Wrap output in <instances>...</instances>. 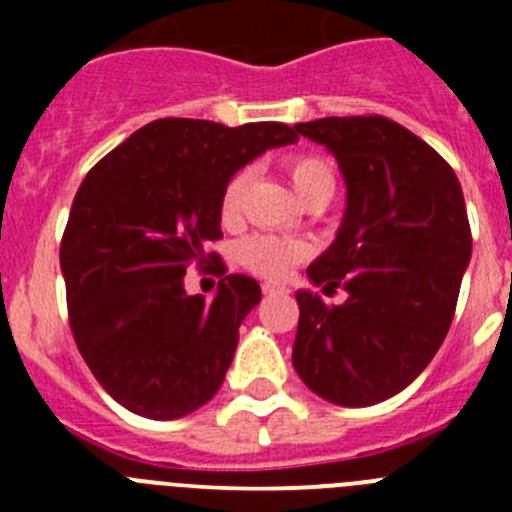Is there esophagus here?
<instances>
[{
	"label": "esophagus",
	"instance_id": "esophagus-1",
	"mask_svg": "<svg viewBox=\"0 0 512 512\" xmlns=\"http://www.w3.org/2000/svg\"><path fill=\"white\" fill-rule=\"evenodd\" d=\"M261 289H264V295H269V297L271 295H284V292H287V289L279 287V284H269V282H266Z\"/></svg>",
	"mask_w": 512,
	"mask_h": 512
}]
</instances>
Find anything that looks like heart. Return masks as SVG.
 <instances>
[{"instance_id": "1", "label": "heart", "mask_w": 512, "mask_h": 512, "mask_svg": "<svg viewBox=\"0 0 512 512\" xmlns=\"http://www.w3.org/2000/svg\"><path fill=\"white\" fill-rule=\"evenodd\" d=\"M282 166L302 202H325L330 194H333V189H336V171H333V164H330L325 156H320V153H292V156L284 158ZM246 184V169L235 171L228 182H225L223 192H220V205H217V212H220L223 225L238 223ZM307 253L310 251H307V246L302 241L256 233L248 235V238H243V241L238 243V248H235V259H238L241 266H246L248 271L259 274V277L282 279L292 271V266H297L300 261L307 259Z\"/></svg>"}]
</instances>
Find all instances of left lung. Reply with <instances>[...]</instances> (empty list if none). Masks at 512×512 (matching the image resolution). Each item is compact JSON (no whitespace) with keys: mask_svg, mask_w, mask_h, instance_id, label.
<instances>
[{"mask_svg":"<svg viewBox=\"0 0 512 512\" xmlns=\"http://www.w3.org/2000/svg\"><path fill=\"white\" fill-rule=\"evenodd\" d=\"M295 130L336 156L348 205L333 246L307 269L328 305L297 292L292 364L323 400L364 408L405 390L454 320L472 230L461 184L425 140L382 115L320 117Z\"/></svg>","mask_w":512,"mask_h":512,"instance_id":"8db88e82","label":"left lung"}]
</instances>
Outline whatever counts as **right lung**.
<instances>
[{"instance_id":"obj_1","label":"right lung","mask_w":512,"mask_h":512,"mask_svg":"<svg viewBox=\"0 0 512 512\" xmlns=\"http://www.w3.org/2000/svg\"><path fill=\"white\" fill-rule=\"evenodd\" d=\"M295 140L284 122L164 117L84 176L61 238L69 325L97 382L130 413L182 418L220 390L261 300L256 279L225 274L207 251L223 238L220 192L266 148ZM189 263L221 277L212 301L183 292Z\"/></svg>"}]
</instances>
